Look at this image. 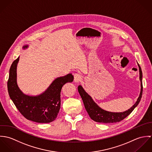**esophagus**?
Segmentation results:
<instances>
[{
  "label": "esophagus",
  "instance_id": "obj_1",
  "mask_svg": "<svg viewBox=\"0 0 152 152\" xmlns=\"http://www.w3.org/2000/svg\"><path fill=\"white\" fill-rule=\"evenodd\" d=\"M81 75L79 73H76L74 74V82L76 83H79L81 80Z\"/></svg>",
  "mask_w": 152,
  "mask_h": 152
}]
</instances>
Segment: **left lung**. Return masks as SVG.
I'll use <instances>...</instances> for the list:
<instances>
[{
  "label": "left lung",
  "mask_w": 152,
  "mask_h": 152,
  "mask_svg": "<svg viewBox=\"0 0 152 152\" xmlns=\"http://www.w3.org/2000/svg\"><path fill=\"white\" fill-rule=\"evenodd\" d=\"M139 69V78L140 81L141 89L139 96L138 97L136 103L128 110L123 112H111L105 110L101 108L92 99L91 96H89L83 88L81 86L78 87V90L80 96L83 101L85 108L90 116V118L95 122L101 123H115L120 122L127 117L130 113L134 110L142 98L143 93V85H142V71L139 64L137 63Z\"/></svg>",
  "instance_id": "obj_1"
}]
</instances>
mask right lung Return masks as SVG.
Returning <instances> with one entry per match:
<instances>
[{"instance_id":"add662e5","label":"right lung","mask_w":152,"mask_h":152,"mask_svg":"<svg viewBox=\"0 0 152 152\" xmlns=\"http://www.w3.org/2000/svg\"><path fill=\"white\" fill-rule=\"evenodd\" d=\"M23 46V48H27ZM19 57L10 66L7 81V90L16 107L27 119L38 123H50L56 119L60 109L61 91L67 83L73 81L72 74L56 78L49 87L39 95L24 94L17 84V65Z\"/></svg>"}]
</instances>
